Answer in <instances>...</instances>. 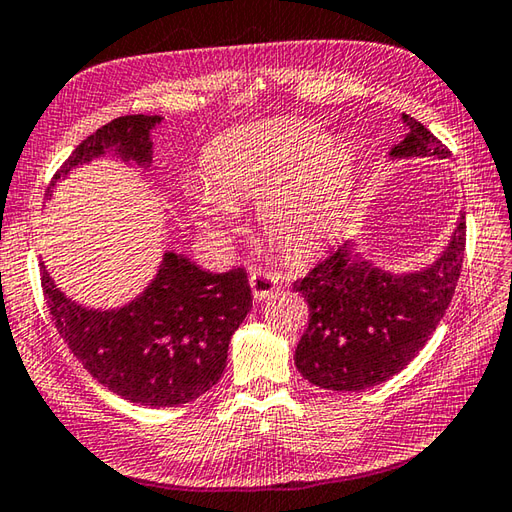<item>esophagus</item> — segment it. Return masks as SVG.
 I'll return each mask as SVG.
<instances>
[{
    "label": "esophagus",
    "instance_id": "obj_1",
    "mask_svg": "<svg viewBox=\"0 0 512 512\" xmlns=\"http://www.w3.org/2000/svg\"><path fill=\"white\" fill-rule=\"evenodd\" d=\"M249 287H252V294L256 301H265V298L274 296L278 289H281V283L274 274L267 272H252L249 274Z\"/></svg>",
    "mask_w": 512,
    "mask_h": 512
}]
</instances>
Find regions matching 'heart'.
<instances>
[{
  "label": "heart",
  "instance_id": "obj_1",
  "mask_svg": "<svg viewBox=\"0 0 512 512\" xmlns=\"http://www.w3.org/2000/svg\"><path fill=\"white\" fill-rule=\"evenodd\" d=\"M207 191L194 214L211 231H225L236 207L258 200V225L274 247L307 256L330 243L354 198V149L327 138L314 122L278 118L245 124L207 144Z\"/></svg>",
  "mask_w": 512,
  "mask_h": 512
}]
</instances>
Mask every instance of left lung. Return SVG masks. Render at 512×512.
I'll use <instances>...</instances> for the list:
<instances>
[{"label": "left lung", "instance_id": "1", "mask_svg": "<svg viewBox=\"0 0 512 512\" xmlns=\"http://www.w3.org/2000/svg\"><path fill=\"white\" fill-rule=\"evenodd\" d=\"M408 136L390 160L448 158L450 151L410 115ZM466 249L461 211L435 263L394 274L354 252L350 240L294 283L310 305V325L296 345V370L325 390L359 392L399 374L428 343L455 294Z\"/></svg>", "mask_w": 512, "mask_h": 512}]
</instances>
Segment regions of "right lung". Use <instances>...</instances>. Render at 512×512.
Wrapping results in <instances>:
<instances>
[{
  "label": "right lung",
  "instance_id": "right-lung-1",
  "mask_svg": "<svg viewBox=\"0 0 512 512\" xmlns=\"http://www.w3.org/2000/svg\"><path fill=\"white\" fill-rule=\"evenodd\" d=\"M160 115H124L77 144L46 189L95 158L151 167V131ZM42 265L48 310L71 352L104 388L147 408H176L214 388L227 365L231 334L252 310L245 269L214 274L185 254L165 252L153 281L111 310L66 296Z\"/></svg>",
  "mask_w": 512,
  "mask_h": 512
}]
</instances>
